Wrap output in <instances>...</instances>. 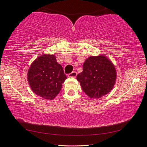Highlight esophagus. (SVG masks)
I'll use <instances>...</instances> for the list:
<instances>
[{"mask_svg": "<svg viewBox=\"0 0 147 147\" xmlns=\"http://www.w3.org/2000/svg\"><path fill=\"white\" fill-rule=\"evenodd\" d=\"M69 77H76L77 76V73L76 71H73L71 73L69 74Z\"/></svg>", "mask_w": 147, "mask_h": 147, "instance_id": "1", "label": "esophagus"}]
</instances>
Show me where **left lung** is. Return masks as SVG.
<instances>
[{
    "label": "left lung",
    "mask_w": 147,
    "mask_h": 147,
    "mask_svg": "<svg viewBox=\"0 0 147 147\" xmlns=\"http://www.w3.org/2000/svg\"><path fill=\"white\" fill-rule=\"evenodd\" d=\"M115 68L102 55L90 57L83 64V71L76 76L83 91L91 98H99L113 89L116 80Z\"/></svg>",
    "instance_id": "8db88e82"
}]
</instances>
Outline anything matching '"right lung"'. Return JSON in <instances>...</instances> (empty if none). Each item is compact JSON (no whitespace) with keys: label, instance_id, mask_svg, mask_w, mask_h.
<instances>
[{"label":"right lung","instance_id":"obj_1","mask_svg":"<svg viewBox=\"0 0 147 147\" xmlns=\"http://www.w3.org/2000/svg\"><path fill=\"white\" fill-rule=\"evenodd\" d=\"M67 79L55 56L43 55L35 60L28 71V80L35 94L52 100L59 93Z\"/></svg>","mask_w":147,"mask_h":147}]
</instances>
